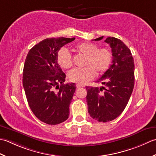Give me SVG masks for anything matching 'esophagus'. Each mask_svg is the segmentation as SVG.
Returning <instances> with one entry per match:
<instances>
[{
	"label": "esophagus",
	"mask_w": 156,
	"mask_h": 156,
	"mask_svg": "<svg viewBox=\"0 0 156 156\" xmlns=\"http://www.w3.org/2000/svg\"><path fill=\"white\" fill-rule=\"evenodd\" d=\"M76 87H77V89H80V88H83V87H84L85 86H84V85H82L77 84V85H76Z\"/></svg>",
	"instance_id": "esophagus-1"
}]
</instances>
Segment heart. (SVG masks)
<instances>
[{
	"mask_svg": "<svg viewBox=\"0 0 156 156\" xmlns=\"http://www.w3.org/2000/svg\"><path fill=\"white\" fill-rule=\"evenodd\" d=\"M76 50L85 56L83 68H75L68 73L70 81L78 84H84L94 77L96 71L101 74L108 69L112 62L111 50L106 47L98 48L96 44L83 42L76 46ZM57 62L60 67L69 69L73 65L72 56L66 48H61L57 54Z\"/></svg>",
	"mask_w": 156,
	"mask_h": 156,
	"instance_id": "1",
	"label": "heart"
}]
</instances>
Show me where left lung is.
<instances>
[{
    "label": "left lung",
    "instance_id": "8db88e82",
    "mask_svg": "<svg viewBox=\"0 0 156 156\" xmlns=\"http://www.w3.org/2000/svg\"><path fill=\"white\" fill-rule=\"evenodd\" d=\"M104 42L112 48V64L96 81L103 87H86V100L92 118L106 122L117 118L128 104L134 87L135 65L131 50L121 40L108 37Z\"/></svg>",
    "mask_w": 156,
    "mask_h": 156
}]
</instances>
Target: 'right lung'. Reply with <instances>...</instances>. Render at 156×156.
Instances as JSON below:
<instances>
[{
	"mask_svg": "<svg viewBox=\"0 0 156 156\" xmlns=\"http://www.w3.org/2000/svg\"><path fill=\"white\" fill-rule=\"evenodd\" d=\"M75 39L47 38L31 48L25 59L23 85L27 102L34 115L48 125H58L69 118L76 86L64 83L66 75L57 62V54Z\"/></svg>",
	"mask_w": 156,
	"mask_h": 156,
	"instance_id": "1",
	"label": "right lung"
}]
</instances>
